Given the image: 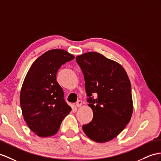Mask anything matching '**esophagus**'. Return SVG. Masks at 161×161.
<instances>
[{
    "mask_svg": "<svg viewBox=\"0 0 161 161\" xmlns=\"http://www.w3.org/2000/svg\"><path fill=\"white\" fill-rule=\"evenodd\" d=\"M82 105V101L81 100H79L77 101V103H76V107H77V108H80V107H81Z\"/></svg>",
    "mask_w": 161,
    "mask_h": 161,
    "instance_id": "esophagus-1",
    "label": "esophagus"
}]
</instances>
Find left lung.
Here are the masks:
<instances>
[{
  "label": "left lung",
  "instance_id": "left-lung-1",
  "mask_svg": "<svg viewBox=\"0 0 161 161\" xmlns=\"http://www.w3.org/2000/svg\"><path fill=\"white\" fill-rule=\"evenodd\" d=\"M76 62L84 74L87 101L93 112L92 120L82 129L94 142H109L124 130L133 114L129 78L120 64L99 53L77 56Z\"/></svg>",
  "mask_w": 161,
  "mask_h": 161
}]
</instances>
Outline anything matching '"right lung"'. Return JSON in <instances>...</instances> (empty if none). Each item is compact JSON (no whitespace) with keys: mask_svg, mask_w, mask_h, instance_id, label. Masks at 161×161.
<instances>
[{"mask_svg":"<svg viewBox=\"0 0 161 161\" xmlns=\"http://www.w3.org/2000/svg\"><path fill=\"white\" fill-rule=\"evenodd\" d=\"M73 59L63 49L49 50L34 62L24 80L19 97L22 115L30 129L39 137L55 135L71 111L56 74L62 65Z\"/></svg>","mask_w":161,"mask_h":161,"instance_id":"add662e5","label":"right lung"}]
</instances>
